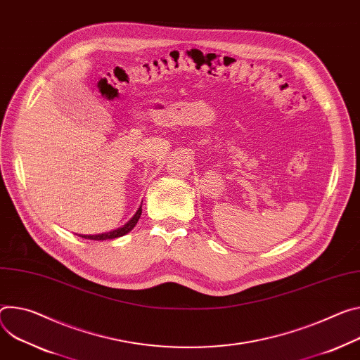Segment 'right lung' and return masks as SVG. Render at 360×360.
I'll use <instances>...</instances> for the list:
<instances>
[{"label":"right lung","instance_id":"right-lung-1","mask_svg":"<svg viewBox=\"0 0 360 360\" xmlns=\"http://www.w3.org/2000/svg\"><path fill=\"white\" fill-rule=\"evenodd\" d=\"M142 214V205L139 207V210L136 211V214L130 218V221H127L123 226L117 228V230L113 231H108V233H102V234H80L79 237L86 238V240H94V241H103V240H113V238H119L124 234H127L129 231L134 230V226L136 225V222L139 221Z\"/></svg>","mask_w":360,"mask_h":360}]
</instances>
